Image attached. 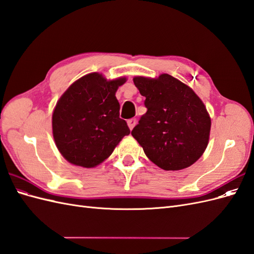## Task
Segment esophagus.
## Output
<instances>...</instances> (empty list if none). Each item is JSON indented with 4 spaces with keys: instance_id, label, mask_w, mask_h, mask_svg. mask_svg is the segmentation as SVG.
Instances as JSON below:
<instances>
[{
    "instance_id": "1",
    "label": "esophagus",
    "mask_w": 254,
    "mask_h": 254,
    "mask_svg": "<svg viewBox=\"0 0 254 254\" xmlns=\"http://www.w3.org/2000/svg\"><path fill=\"white\" fill-rule=\"evenodd\" d=\"M127 124H128V127L130 128V130H132L133 127L135 126V124H136V120L135 119H130V120H128Z\"/></svg>"
}]
</instances>
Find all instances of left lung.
Listing matches in <instances>:
<instances>
[{
  "mask_svg": "<svg viewBox=\"0 0 254 254\" xmlns=\"http://www.w3.org/2000/svg\"><path fill=\"white\" fill-rule=\"evenodd\" d=\"M147 111L131 131L150 161L165 171L194 164L209 142L211 119L187 84L168 74L157 79L134 77Z\"/></svg>",
  "mask_w": 254,
  "mask_h": 254,
  "instance_id": "1",
  "label": "left lung"
}]
</instances>
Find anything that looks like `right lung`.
<instances>
[{
    "label": "right lung",
    "mask_w": 254,
    "mask_h": 254,
    "mask_svg": "<svg viewBox=\"0 0 254 254\" xmlns=\"http://www.w3.org/2000/svg\"><path fill=\"white\" fill-rule=\"evenodd\" d=\"M125 81H108L101 74L91 73L75 81L60 97L53 113V135L68 162L94 167L130 133L126 121L120 118L115 97Z\"/></svg>",
    "instance_id": "1"
}]
</instances>
